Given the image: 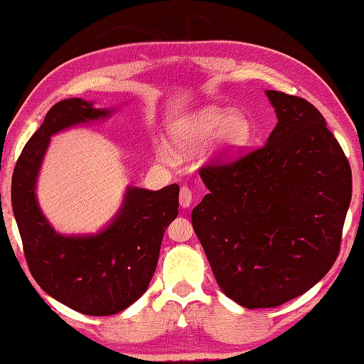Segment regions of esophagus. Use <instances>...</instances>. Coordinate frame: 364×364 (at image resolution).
Returning <instances> with one entry per match:
<instances>
[{
	"label": "esophagus",
	"mask_w": 364,
	"mask_h": 364,
	"mask_svg": "<svg viewBox=\"0 0 364 364\" xmlns=\"http://www.w3.org/2000/svg\"><path fill=\"white\" fill-rule=\"evenodd\" d=\"M193 201V193L188 186H183L180 191V206L181 208H189V204Z\"/></svg>",
	"instance_id": "34e87169"
}]
</instances>
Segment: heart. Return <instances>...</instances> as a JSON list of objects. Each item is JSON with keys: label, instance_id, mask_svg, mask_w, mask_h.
<instances>
[{"label": "heart", "instance_id": "1", "mask_svg": "<svg viewBox=\"0 0 364 364\" xmlns=\"http://www.w3.org/2000/svg\"><path fill=\"white\" fill-rule=\"evenodd\" d=\"M250 133H252V125H250L247 117L237 114L232 109L213 107V109L203 110L189 127V140L203 143L219 135L224 150L234 151L249 141ZM158 156L163 161L171 160V155L165 148L158 150Z\"/></svg>", "mask_w": 364, "mask_h": 364}]
</instances>
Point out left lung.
Listing matches in <instances>:
<instances>
[{
  "instance_id": "1",
  "label": "left lung",
  "mask_w": 364,
  "mask_h": 364,
  "mask_svg": "<svg viewBox=\"0 0 364 364\" xmlns=\"http://www.w3.org/2000/svg\"><path fill=\"white\" fill-rule=\"evenodd\" d=\"M277 125L257 150L199 170L209 193L193 229L216 282L245 309L279 306L325 277L340 252L351 168L310 102L265 90Z\"/></svg>"
}]
</instances>
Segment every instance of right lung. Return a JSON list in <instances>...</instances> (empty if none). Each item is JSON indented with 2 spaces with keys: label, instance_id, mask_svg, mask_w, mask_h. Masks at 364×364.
Returning a JSON list of instances; mask_svg holds the SVG:
<instances>
[{
  "label": "right lung",
  "instance_id": "add662e5",
  "mask_svg": "<svg viewBox=\"0 0 364 364\" xmlns=\"http://www.w3.org/2000/svg\"><path fill=\"white\" fill-rule=\"evenodd\" d=\"M110 109L65 99L44 117L18 158L11 203L28 267L38 285L69 309L105 316L125 310L145 294L155 274L163 234L178 216L180 186L158 191L129 186L124 203L105 229L89 235L55 232L41 211L36 183L54 133L107 119Z\"/></svg>",
  "mask_w": 364,
  "mask_h": 364
}]
</instances>
